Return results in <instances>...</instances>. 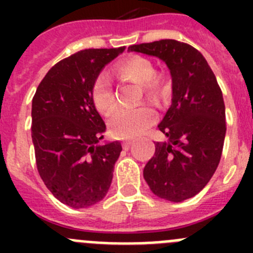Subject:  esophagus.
<instances>
[{"mask_svg": "<svg viewBox=\"0 0 253 253\" xmlns=\"http://www.w3.org/2000/svg\"><path fill=\"white\" fill-rule=\"evenodd\" d=\"M131 144H133V142H131V140H124V142H123V148L124 149H128L129 147L131 146Z\"/></svg>", "mask_w": 253, "mask_h": 253, "instance_id": "34e87169", "label": "esophagus"}]
</instances>
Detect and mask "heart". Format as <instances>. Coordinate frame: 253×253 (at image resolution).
<instances>
[{
	"mask_svg": "<svg viewBox=\"0 0 253 253\" xmlns=\"http://www.w3.org/2000/svg\"><path fill=\"white\" fill-rule=\"evenodd\" d=\"M115 72L119 77L128 78L140 84L143 95L152 101H158L165 91V82L156 73L153 63L142 55H130L116 64ZM92 100L96 110L102 115H109L116 106L113 86L106 75L101 73L96 78L92 90ZM156 113L148 105L137 107H120L114 111L109 122L113 135L118 138H134L140 135L154 123Z\"/></svg>",
	"mask_w": 253,
	"mask_h": 253,
	"instance_id": "obj_1",
	"label": "heart"
}]
</instances>
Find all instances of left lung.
<instances>
[{
	"mask_svg": "<svg viewBox=\"0 0 253 253\" xmlns=\"http://www.w3.org/2000/svg\"><path fill=\"white\" fill-rule=\"evenodd\" d=\"M128 49L161 58L172 77V104L158 125L167 140L154 143L143 176L160 198L175 203L193 198L214 175L224 144L225 106L215 75L198 49L177 40Z\"/></svg>",
	"mask_w": 253,
	"mask_h": 253,
	"instance_id": "left-lung-1",
	"label": "left lung"
}]
</instances>
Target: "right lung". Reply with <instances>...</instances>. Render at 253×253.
Wrapping results in <instances>:
<instances>
[{"label":"right lung","mask_w":253,"mask_h":253,"mask_svg":"<svg viewBox=\"0 0 253 253\" xmlns=\"http://www.w3.org/2000/svg\"><path fill=\"white\" fill-rule=\"evenodd\" d=\"M124 46L84 49L51 67L33 97L31 138L40 177L60 203L87 208L109 191L119 142L100 144L106 125L92 90L106 63Z\"/></svg>","instance_id":"add662e5"}]
</instances>
